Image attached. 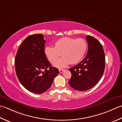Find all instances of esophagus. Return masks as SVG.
<instances>
[{"mask_svg": "<svg viewBox=\"0 0 122 122\" xmlns=\"http://www.w3.org/2000/svg\"><path fill=\"white\" fill-rule=\"evenodd\" d=\"M63 71H64L63 69H60V70H59V72H60V73H62V72H63Z\"/></svg>", "mask_w": 122, "mask_h": 122, "instance_id": "34e87169", "label": "esophagus"}]
</instances>
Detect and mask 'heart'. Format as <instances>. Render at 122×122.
Here are the masks:
<instances>
[{
  "label": "heart",
  "instance_id": "heart-1",
  "mask_svg": "<svg viewBox=\"0 0 122 122\" xmlns=\"http://www.w3.org/2000/svg\"><path fill=\"white\" fill-rule=\"evenodd\" d=\"M87 50V44L85 40L64 37L57 40L54 43V47H45L44 54L50 62L54 64L61 54L63 58L56 61L54 66L62 68L69 63H78L85 56Z\"/></svg>",
  "mask_w": 122,
  "mask_h": 122
}]
</instances>
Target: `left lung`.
<instances>
[{"label":"left lung","instance_id":"1","mask_svg":"<svg viewBox=\"0 0 122 122\" xmlns=\"http://www.w3.org/2000/svg\"><path fill=\"white\" fill-rule=\"evenodd\" d=\"M88 51L79 63L70 68V86L79 91H86L94 87L103 75L105 57L102 45L95 37L87 35Z\"/></svg>","mask_w":122,"mask_h":122}]
</instances>
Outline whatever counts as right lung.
Returning a JSON list of instances; mask_svg holds the SVG:
<instances>
[{
	"label": "right lung",
	"mask_w": 122,
	"mask_h": 122,
	"mask_svg": "<svg viewBox=\"0 0 122 122\" xmlns=\"http://www.w3.org/2000/svg\"><path fill=\"white\" fill-rule=\"evenodd\" d=\"M43 34L28 36L19 47L15 56V70L20 83L28 91L42 94L49 89L59 73L44 54Z\"/></svg>",
	"instance_id": "1"
}]
</instances>
